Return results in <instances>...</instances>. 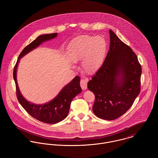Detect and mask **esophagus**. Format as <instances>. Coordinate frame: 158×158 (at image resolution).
Segmentation results:
<instances>
[{
    "label": "esophagus",
    "instance_id": "1",
    "mask_svg": "<svg viewBox=\"0 0 158 158\" xmlns=\"http://www.w3.org/2000/svg\"><path fill=\"white\" fill-rule=\"evenodd\" d=\"M89 80L88 79H82L81 80V87L82 89V90H86L87 88V82H88Z\"/></svg>",
    "mask_w": 158,
    "mask_h": 158
}]
</instances>
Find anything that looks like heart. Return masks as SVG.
Returning <instances> with one entry per match:
<instances>
[{
	"mask_svg": "<svg viewBox=\"0 0 158 158\" xmlns=\"http://www.w3.org/2000/svg\"><path fill=\"white\" fill-rule=\"evenodd\" d=\"M107 50V43L104 37L81 35L72 44L71 59L73 62L82 60L83 71L88 74H94L101 67Z\"/></svg>",
	"mask_w": 158,
	"mask_h": 158,
	"instance_id": "b5f03b06",
	"label": "heart"
}]
</instances>
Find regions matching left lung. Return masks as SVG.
I'll use <instances>...</instances> for the list:
<instances>
[{
	"label": "left lung",
	"mask_w": 158,
	"mask_h": 158,
	"mask_svg": "<svg viewBox=\"0 0 158 158\" xmlns=\"http://www.w3.org/2000/svg\"><path fill=\"white\" fill-rule=\"evenodd\" d=\"M109 35V51L87 87L95 95V115L113 120L126 113L139 94L142 68L131 48L112 31Z\"/></svg>",
	"instance_id": "1"
}]
</instances>
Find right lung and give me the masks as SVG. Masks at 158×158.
<instances>
[{"instance_id":"right-lung-1","label":"right lung","mask_w":158,"mask_h":158,"mask_svg":"<svg viewBox=\"0 0 158 158\" xmlns=\"http://www.w3.org/2000/svg\"><path fill=\"white\" fill-rule=\"evenodd\" d=\"M57 34V33H54L38 36L23 50L13 71V78L16 84V95L19 103L33 118L48 124L57 123L67 117L72 100L82 91L80 86V77L76 76L71 82L64 85L58 95L50 101L44 104H37L28 101L21 94L17 82L16 73L18 64L21 58L38 48L43 42L55 38Z\"/></svg>"}]
</instances>
